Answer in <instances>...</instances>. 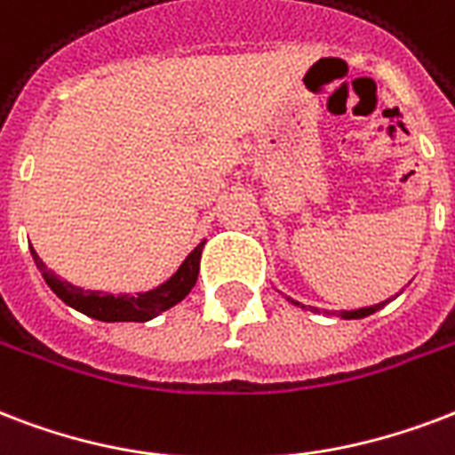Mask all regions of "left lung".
Wrapping results in <instances>:
<instances>
[{"instance_id": "left-lung-1", "label": "left lung", "mask_w": 455, "mask_h": 455, "mask_svg": "<svg viewBox=\"0 0 455 455\" xmlns=\"http://www.w3.org/2000/svg\"><path fill=\"white\" fill-rule=\"evenodd\" d=\"M384 303H389V300H384ZM384 303H377L372 305V307H360V310H353V312H339V317H343V320H358V317H367V315H372V312L379 310Z\"/></svg>"}]
</instances>
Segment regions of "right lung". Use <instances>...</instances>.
<instances>
[{
  "instance_id": "right-lung-1",
  "label": "right lung",
  "mask_w": 455,
  "mask_h": 455,
  "mask_svg": "<svg viewBox=\"0 0 455 455\" xmlns=\"http://www.w3.org/2000/svg\"><path fill=\"white\" fill-rule=\"evenodd\" d=\"M203 245L200 243L196 251L190 252L188 258L183 259L179 272L173 274L172 279L157 289L148 291V293H138V296H109V293H100V291H83L68 282H61L57 274L47 269L43 259L33 252V259L37 269L43 272L44 282L54 293H57L66 305H71L83 315L95 317L100 322H148L157 317L159 312L169 310L176 303H181L183 298L188 296L190 289L196 286L197 272H200V255H203Z\"/></svg>"
}]
</instances>
